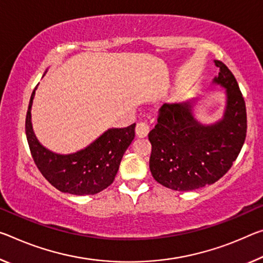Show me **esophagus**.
Listing matches in <instances>:
<instances>
[{"label":"esophagus","instance_id":"esophagus-1","mask_svg":"<svg viewBox=\"0 0 263 263\" xmlns=\"http://www.w3.org/2000/svg\"><path fill=\"white\" fill-rule=\"evenodd\" d=\"M148 131H149V127L146 123L140 122L137 124V126H136L137 137H139V138H144V137H146L148 135Z\"/></svg>","mask_w":263,"mask_h":263}]
</instances>
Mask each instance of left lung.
Listing matches in <instances>:
<instances>
[{
    "instance_id": "1",
    "label": "left lung",
    "mask_w": 263,
    "mask_h": 263,
    "mask_svg": "<svg viewBox=\"0 0 263 263\" xmlns=\"http://www.w3.org/2000/svg\"><path fill=\"white\" fill-rule=\"evenodd\" d=\"M214 83L227 90L223 119L202 125L192 114V103L164 104L158 123L148 133L152 145L149 170L154 180L174 191H193L212 185L226 174L243 146L247 112L243 96L226 64Z\"/></svg>"
}]
</instances>
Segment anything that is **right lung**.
<instances>
[{
    "mask_svg": "<svg viewBox=\"0 0 263 263\" xmlns=\"http://www.w3.org/2000/svg\"><path fill=\"white\" fill-rule=\"evenodd\" d=\"M35 90L27 111L26 135L31 157L42 176L58 191L74 195H93L109 187L115 180L125 151L135 139L136 124L124 128H110L77 153L68 156L52 153L42 146L32 132L30 109Z\"/></svg>",
    "mask_w": 263,
    "mask_h": 263,
    "instance_id": "right-lung-1",
    "label": "right lung"
}]
</instances>
